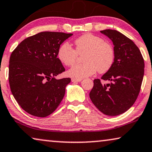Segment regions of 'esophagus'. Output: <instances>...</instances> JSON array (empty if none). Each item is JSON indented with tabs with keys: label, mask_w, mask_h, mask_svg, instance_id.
<instances>
[{
	"label": "esophagus",
	"mask_w": 152,
	"mask_h": 152,
	"mask_svg": "<svg viewBox=\"0 0 152 152\" xmlns=\"http://www.w3.org/2000/svg\"><path fill=\"white\" fill-rule=\"evenodd\" d=\"M82 80V79L81 78H72V81L73 83H78V82H80V81Z\"/></svg>",
	"instance_id": "esophagus-1"
}]
</instances>
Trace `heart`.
I'll use <instances>...</instances> for the list:
<instances>
[{
	"mask_svg": "<svg viewBox=\"0 0 152 152\" xmlns=\"http://www.w3.org/2000/svg\"><path fill=\"white\" fill-rule=\"evenodd\" d=\"M75 50L68 43L60 47L58 57L67 66L75 64L78 54L83 56L82 64L76 65L67 72L68 75L82 78L93 75L96 72L102 74L107 72L114 61V50L112 46L99 36L91 34H83L74 41Z\"/></svg>",
	"mask_w": 152,
	"mask_h": 152,
	"instance_id": "1",
	"label": "heart"
}]
</instances>
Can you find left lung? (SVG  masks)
I'll list each match as a JSON object with an SVG mask.
<instances>
[{
	"label": "left lung",
	"instance_id": "left-lung-1",
	"mask_svg": "<svg viewBox=\"0 0 152 152\" xmlns=\"http://www.w3.org/2000/svg\"><path fill=\"white\" fill-rule=\"evenodd\" d=\"M100 32L113 42L114 61L101 77L110 83L102 85L100 79H95L89 97L104 114L118 116L129 110L139 94L144 76V60L138 47L124 34L113 29Z\"/></svg>",
	"mask_w": 152,
	"mask_h": 152
}]
</instances>
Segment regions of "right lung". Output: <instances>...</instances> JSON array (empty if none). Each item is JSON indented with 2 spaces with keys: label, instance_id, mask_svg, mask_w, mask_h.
<instances>
[{
  "label": "right lung",
  "instance_id": "add662e5",
  "mask_svg": "<svg viewBox=\"0 0 152 152\" xmlns=\"http://www.w3.org/2000/svg\"><path fill=\"white\" fill-rule=\"evenodd\" d=\"M73 34L43 31L23 40L10 58L9 83L23 110L37 117L50 115L61 103L71 78L56 79L65 69L57 58L61 45Z\"/></svg>",
  "mask_w": 152,
  "mask_h": 152
}]
</instances>
